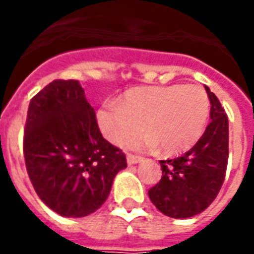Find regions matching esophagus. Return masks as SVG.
Masks as SVG:
<instances>
[{
    "label": "esophagus",
    "instance_id": "1",
    "mask_svg": "<svg viewBox=\"0 0 254 254\" xmlns=\"http://www.w3.org/2000/svg\"><path fill=\"white\" fill-rule=\"evenodd\" d=\"M140 162H143L141 156H134V155H127V165H137Z\"/></svg>",
    "mask_w": 254,
    "mask_h": 254
}]
</instances>
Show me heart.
<instances>
[{"label": "heart", "instance_id": "b5f03b06", "mask_svg": "<svg viewBox=\"0 0 254 254\" xmlns=\"http://www.w3.org/2000/svg\"><path fill=\"white\" fill-rule=\"evenodd\" d=\"M209 99L197 85L133 88L116 102H105L96 111L100 133L120 145L134 136L143 124L145 133L130 140V148L154 149L166 155L190 149L207 127Z\"/></svg>", "mask_w": 254, "mask_h": 254}]
</instances>
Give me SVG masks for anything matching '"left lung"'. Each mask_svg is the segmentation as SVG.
I'll return each mask as SVG.
<instances>
[{"instance_id":"left-lung-1","label":"left lung","mask_w":254,"mask_h":254,"mask_svg":"<svg viewBox=\"0 0 254 254\" xmlns=\"http://www.w3.org/2000/svg\"><path fill=\"white\" fill-rule=\"evenodd\" d=\"M211 102L205 132L193 148L174 159L160 160L162 178L148 190L149 200L166 216L191 218L216 198L229 159V120L224 109L205 87Z\"/></svg>"}]
</instances>
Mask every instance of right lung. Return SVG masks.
Listing matches in <instances>:
<instances>
[{
	"instance_id": "add662e5",
	"label": "right lung",
	"mask_w": 254,
	"mask_h": 254,
	"mask_svg": "<svg viewBox=\"0 0 254 254\" xmlns=\"http://www.w3.org/2000/svg\"><path fill=\"white\" fill-rule=\"evenodd\" d=\"M23 149L36 194L65 218L99 209L127 167L125 154L102 136L77 80H54L31 99Z\"/></svg>"
}]
</instances>
